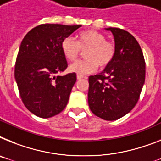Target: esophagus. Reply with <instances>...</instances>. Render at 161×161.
I'll list each match as a JSON object with an SVG mask.
<instances>
[{
	"label": "esophagus",
	"mask_w": 161,
	"mask_h": 161,
	"mask_svg": "<svg viewBox=\"0 0 161 161\" xmlns=\"http://www.w3.org/2000/svg\"><path fill=\"white\" fill-rule=\"evenodd\" d=\"M77 78H78V80H80L82 78H86V77L83 76V75H80V74H78V75H77Z\"/></svg>",
	"instance_id": "34e87169"
}]
</instances>
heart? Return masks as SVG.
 Returning a JSON list of instances; mask_svg holds the SVG:
<instances>
[{"label":"heart","instance_id":"b5f03b06","mask_svg":"<svg viewBox=\"0 0 161 161\" xmlns=\"http://www.w3.org/2000/svg\"><path fill=\"white\" fill-rule=\"evenodd\" d=\"M77 41L68 37L62 41L61 50L64 57L69 61H74L80 53L85 51L83 60H79L70 64L69 70L78 74H87L94 72L98 65L105 68L112 61L115 53L113 43L106 41L102 33L95 30H87L77 35Z\"/></svg>","mask_w":161,"mask_h":161}]
</instances>
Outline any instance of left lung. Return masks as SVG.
Returning <instances> with one entry per match:
<instances>
[{
  "instance_id": "left-lung-1",
  "label": "left lung",
  "mask_w": 161,
  "mask_h": 161,
  "mask_svg": "<svg viewBox=\"0 0 161 161\" xmlns=\"http://www.w3.org/2000/svg\"><path fill=\"white\" fill-rule=\"evenodd\" d=\"M115 53L110 64L88 78V105L97 117L108 121L120 119L136 106L145 83L146 64L137 41L129 32L108 28Z\"/></svg>"
}]
</instances>
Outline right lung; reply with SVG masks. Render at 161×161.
I'll return each instance as SVG.
<instances>
[{"mask_svg":"<svg viewBox=\"0 0 161 161\" xmlns=\"http://www.w3.org/2000/svg\"><path fill=\"white\" fill-rule=\"evenodd\" d=\"M81 25L41 24L30 30L20 44L14 78L26 108L40 118H51L65 108L76 74L56 76L67 61L61 42Z\"/></svg>","mask_w":161,"mask_h":161,"instance_id":"right-lung-1","label":"right lung"}]
</instances>
